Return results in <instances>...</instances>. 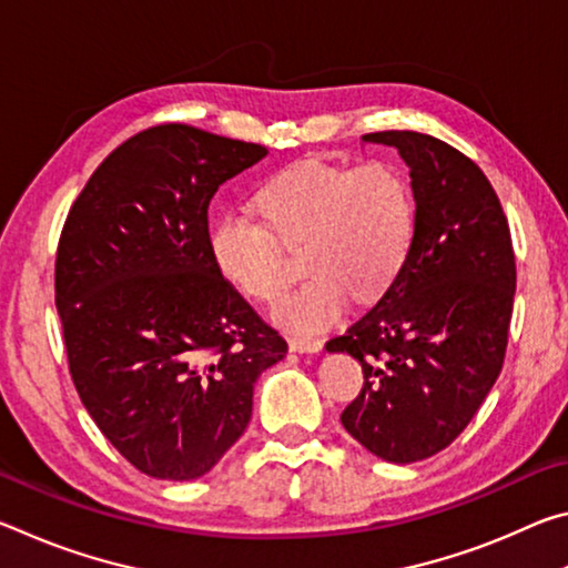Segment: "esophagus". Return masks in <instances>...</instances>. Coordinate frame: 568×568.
<instances>
[{
  "mask_svg": "<svg viewBox=\"0 0 568 568\" xmlns=\"http://www.w3.org/2000/svg\"><path fill=\"white\" fill-rule=\"evenodd\" d=\"M323 348L321 338H311V335H293L291 338V351L295 353H318Z\"/></svg>",
  "mask_w": 568,
  "mask_h": 568,
  "instance_id": "1",
  "label": "esophagus"
}]
</instances>
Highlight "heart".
Returning a JSON list of instances; mask_svg holds the SVG:
<instances>
[{"mask_svg": "<svg viewBox=\"0 0 568 568\" xmlns=\"http://www.w3.org/2000/svg\"><path fill=\"white\" fill-rule=\"evenodd\" d=\"M255 205L266 225L223 215L210 230V253L230 285L271 305L291 283L281 245L303 243L311 281L275 311V321L291 333L328 328L351 293L358 301L381 295L403 271L416 237L410 182L386 160L355 168L297 160L257 190Z\"/></svg>", "mask_w": 568, "mask_h": 568, "instance_id": "heart-1", "label": "heart"}]
</instances>
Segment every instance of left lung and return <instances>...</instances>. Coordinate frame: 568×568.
Segmentation results:
<instances>
[{"mask_svg":"<svg viewBox=\"0 0 568 568\" xmlns=\"http://www.w3.org/2000/svg\"><path fill=\"white\" fill-rule=\"evenodd\" d=\"M363 142L396 148L410 170L416 237L396 281L328 353L363 365V388L341 423L390 464L454 444L501 373L516 257L491 182L474 160L423 132Z\"/></svg>","mask_w":568,"mask_h":568,"instance_id":"8db88e82","label":"left lung"}]
</instances>
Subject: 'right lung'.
Returning a JSON list of instances; mask_svg holds the SVG:
<instances>
[{
    "label": "right lung",
    "mask_w": 568,
    "mask_h": 568,
    "mask_svg": "<svg viewBox=\"0 0 568 568\" xmlns=\"http://www.w3.org/2000/svg\"><path fill=\"white\" fill-rule=\"evenodd\" d=\"M263 145L158 124L110 152L64 220L54 301L74 388L152 478L205 476L287 343L217 271L207 207Z\"/></svg>",
    "instance_id": "obj_1"
}]
</instances>
